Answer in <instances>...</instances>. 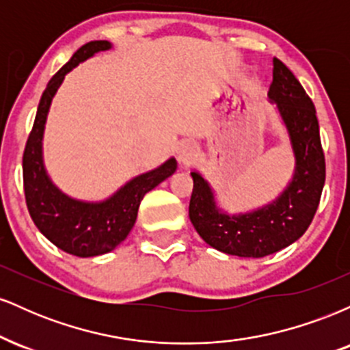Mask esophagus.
Here are the masks:
<instances>
[{
  "instance_id": "esophagus-1",
  "label": "esophagus",
  "mask_w": 350,
  "mask_h": 350,
  "mask_svg": "<svg viewBox=\"0 0 350 350\" xmlns=\"http://www.w3.org/2000/svg\"><path fill=\"white\" fill-rule=\"evenodd\" d=\"M198 156V146L194 143H183L178 148V159L180 164H191Z\"/></svg>"
}]
</instances>
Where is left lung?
<instances>
[{
  "instance_id": "left-lung-1",
  "label": "left lung",
  "mask_w": 350,
  "mask_h": 350,
  "mask_svg": "<svg viewBox=\"0 0 350 350\" xmlns=\"http://www.w3.org/2000/svg\"><path fill=\"white\" fill-rule=\"evenodd\" d=\"M268 98L276 105L295 156L293 176L278 198L250 212L228 214L217 206L206 178L199 171L191 172L194 189L189 219L204 242L227 255L262 258L296 242L312 222L326 180L314 103L276 57Z\"/></svg>"
}]
</instances>
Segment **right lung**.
<instances>
[{
    "label": "right lung",
    "mask_w": 350,
    "mask_h": 350,
    "mask_svg": "<svg viewBox=\"0 0 350 350\" xmlns=\"http://www.w3.org/2000/svg\"><path fill=\"white\" fill-rule=\"evenodd\" d=\"M108 49H111V42L108 41L87 42L49 80L39 102L33 131L27 138L23 156L24 194L31 219L39 232L55 247L82 258L115 250L133 228L144 194L178 170V161L170 158L161 166L130 179L115 194L98 202L70 198L60 191L47 174L42 139L52 98L72 69L83 60L94 57L97 52Z\"/></svg>",
    "instance_id": "right-lung-1"
}]
</instances>
